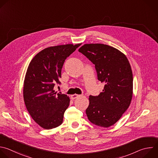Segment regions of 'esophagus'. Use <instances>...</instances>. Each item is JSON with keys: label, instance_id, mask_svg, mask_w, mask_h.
I'll use <instances>...</instances> for the list:
<instances>
[{"label": "esophagus", "instance_id": "1", "mask_svg": "<svg viewBox=\"0 0 158 158\" xmlns=\"http://www.w3.org/2000/svg\"><path fill=\"white\" fill-rule=\"evenodd\" d=\"M80 97V95H78V94H73V95H71V99H73V100H74V99H75V98H77V97Z\"/></svg>", "mask_w": 158, "mask_h": 158}]
</instances>
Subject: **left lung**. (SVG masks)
<instances>
[{"instance_id": "1", "label": "left lung", "mask_w": 158, "mask_h": 158, "mask_svg": "<svg viewBox=\"0 0 158 158\" xmlns=\"http://www.w3.org/2000/svg\"><path fill=\"white\" fill-rule=\"evenodd\" d=\"M79 51L95 64L98 80L106 84L98 95H89L87 118L95 125L108 128L122 117L132 99L130 63L121 51L107 44H85Z\"/></svg>"}]
</instances>
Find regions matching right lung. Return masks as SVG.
Masks as SVG:
<instances>
[{
    "mask_svg": "<svg viewBox=\"0 0 158 158\" xmlns=\"http://www.w3.org/2000/svg\"><path fill=\"white\" fill-rule=\"evenodd\" d=\"M81 44L46 48L31 61L25 77L23 98L31 118L41 127L49 130L62 124L70 99L55 92L60 84L61 69L66 58Z\"/></svg>",
    "mask_w": 158,
    "mask_h": 158,
    "instance_id": "obj_1",
    "label": "right lung"
}]
</instances>
